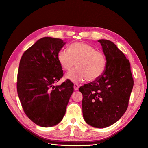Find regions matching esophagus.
<instances>
[{"mask_svg": "<svg viewBox=\"0 0 148 148\" xmlns=\"http://www.w3.org/2000/svg\"><path fill=\"white\" fill-rule=\"evenodd\" d=\"M79 87V85L77 83H74V90L75 91L78 90Z\"/></svg>", "mask_w": 148, "mask_h": 148, "instance_id": "obj_1", "label": "esophagus"}]
</instances>
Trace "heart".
<instances>
[{
    "mask_svg": "<svg viewBox=\"0 0 148 148\" xmlns=\"http://www.w3.org/2000/svg\"><path fill=\"white\" fill-rule=\"evenodd\" d=\"M68 50L62 49L57 53V59L64 71H69L75 66L77 69L66 75V78L79 82L88 79L95 81L101 77L106 67V58L101 51L84 42H75Z\"/></svg>",
    "mask_w": 148,
    "mask_h": 148,
    "instance_id": "heart-1",
    "label": "heart"
}]
</instances>
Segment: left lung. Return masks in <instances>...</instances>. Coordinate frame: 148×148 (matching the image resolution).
Returning <instances> with one entry per match:
<instances>
[{
    "instance_id": "left-lung-1",
    "label": "left lung",
    "mask_w": 148,
    "mask_h": 148,
    "mask_svg": "<svg viewBox=\"0 0 148 148\" xmlns=\"http://www.w3.org/2000/svg\"><path fill=\"white\" fill-rule=\"evenodd\" d=\"M106 58L101 77L79 88L82 95L84 119L96 128L111 125L122 117L128 107L134 80L125 55L111 41L99 40Z\"/></svg>"
}]
</instances>
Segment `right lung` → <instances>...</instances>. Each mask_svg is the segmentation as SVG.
<instances>
[{
	"label": "right lung",
	"instance_id": "1",
	"mask_svg": "<svg viewBox=\"0 0 148 148\" xmlns=\"http://www.w3.org/2000/svg\"><path fill=\"white\" fill-rule=\"evenodd\" d=\"M66 43L59 38L44 37L27 49L21 57L17 77V91L23 110L38 125H57L66 113L74 91V84L62 77L57 53Z\"/></svg>",
	"mask_w": 148,
	"mask_h": 148
}]
</instances>
